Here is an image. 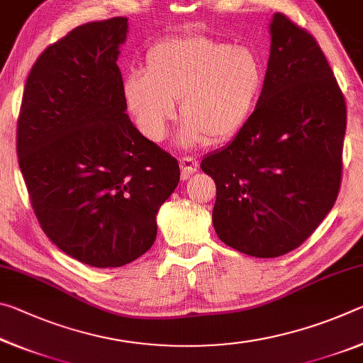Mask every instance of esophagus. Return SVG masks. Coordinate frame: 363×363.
<instances>
[{
  "mask_svg": "<svg viewBox=\"0 0 363 363\" xmlns=\"http://www.w3.org/2000/svg\"><path fill=\"white\" fill-rule=\"evenodd\" d=\"M181 177L182 179H189L190 176H192L196 168H199V162H196L195 158H190V157H186V158H181Z\"/></svg>",
  "mask_w": 363,
  "mask_h": 363,
  "instance_id": "1",
  "label": "esophagus"
}]
</instances>
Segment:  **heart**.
I'll use <instances>...</instances> for the list:
<instances>
[{
	"label": "heart",
	"instance_id": "heart-1",
	"mask_svg": "<svg viewBox=\"0 0 363 363\" xmlns=\"http://www.w3.org/2000/svg\"><path fill=\"white\" fill-rule=\"evenodd\" d=\"M264 86V67L250 48L203 35L174 36L145 54V72L128 75L126 107L153 143L167 138L181 101V144L232 139L247 125Z\"/></svg>",
	"mask_w": 363,
	"mask_h": 363
}]
</instances>
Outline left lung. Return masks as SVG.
Wrapping results in <instances>:
<instances>
[{
	"label": "left lung",
	"mask_w": 363,
	"mask_h": 363,
	"mask_svg": "<svg viewBox=\"0 0 363 363\" xmlns=\"http://www.w3.org/2000/svg\"><path fill=\"white\" fill-rule=\"evenodd\" d=\"M346 102L309 32L270 22V56L253 115L200 168L216 182L213 225L233 250L277 257L311 237L341 186Z\"/></svg>",
	"instance_id": "1"
}]
</instances>
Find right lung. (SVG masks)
Returning <instances> with one entry per match:
<instances>
[{"instance_id":"1","label":"right lung","mask_w":363,"mask_h":363,"mask_svg":"<svg viewBox=\"0 0 363 363\" xmlns=\"http://www.w3.org/2000/svg\"><path fill=\"white\" fill-rule=\"evenodd\" d=\"M128 19L73 28L36 59L17 121L19 167L43 232L73 259L121 267L157 237L179 163L126 113L116 65Z\"/></svg>"}]
</instances>
